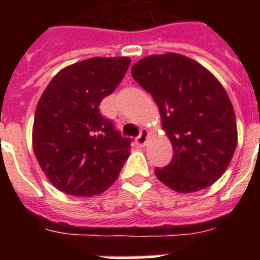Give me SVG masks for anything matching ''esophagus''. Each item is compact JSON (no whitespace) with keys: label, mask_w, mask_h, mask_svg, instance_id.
Here are the masks:
<instances>
[{"label":"esophagus","mask_w":260,"mask_h":260,"mask_svg":"<svg viewBox=\"0 0 260 260\" xmlns=\"http://www.w3.org/2000/svg\"><path fill=\"white\" fill-rule=\"evenodd\" d=\"M147 138H148V131H147L146 128H143V129L140 131V134H139L138 138H136V142H138L140 146H144L147 142Z\"/></svg>","instance_id":"esophagus-1"}]
</instances>
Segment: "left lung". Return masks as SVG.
<instances>
[{"label":"left lung","mask_w":260,"mask_h":260,"mask_svg":"<svg viewBox=\"0 0 260 260\" xmlns=\"http://www.w3.org/2000/svg\"><path fill=\"white\" fill-rule=\"evenodd\" d=\"M152 95L173 144V159L155 174L179 193L205 189L234 156L238 129L228 94L200 63L179 54L152 55L131 69Z\"/></svg>","instance_id":"8db88e82"}]
</instances>
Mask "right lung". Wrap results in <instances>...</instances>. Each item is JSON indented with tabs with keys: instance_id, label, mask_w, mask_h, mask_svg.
I'll return each instance as SVG.
<instances>
[{
	"instance_id": "1",
	"label": "right lung",
	"mask_w": 260,
	"mask_h": 260,
	"mask_svg": "<svg viewBox=\"0 0 260 260\" xmlns=\"http://www.w3.org/2000/svg\"><path fill=\"white\" fill-rule=\"evenodd\" d=\"M128 58H91L63 69L40 97L34 121V151L60 191L89 197L105 191L129 156L124 138L100 104L124 78Z\"/></svg>"
}]
</instances>
